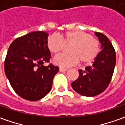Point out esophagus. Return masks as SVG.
Listing matches in <instances>:
<instances>
[{
	"label": "esophagus",
	"instance_id": "34e87169",
	"mask_svg": "<svg viewBox=\"0 0 125 125\" xmlns=\"http://www.w3.org/2000/svg\"><path fill=\"white\" fill-rule=\"evenodd\" d=\"M67 69H65V68H62V67H60V69H59V72H66L67 71Z\"/></svg>",
	"mask_w": 125,
	"mask_h": 125
}]
</instances>
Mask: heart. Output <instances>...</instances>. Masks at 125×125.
Listing matches in <instances>:
<instances>
[{
	"label": "heart",
	"instance_id": "heart-1",
	"mask_svg": "<svg viewBox=\"0 0 125 125\" xmlns=\"http://www.w3.org/2000/svg\"><path fill=\"white\" fill-rule=\"evenodd\" d=\"M64 44H70V53L55 56L53 62L60 67H67L76 65L79 60L81 63H88L97 57L99 51V42L91 35L81 31H71L62 33L60 37L52 35L47 40V48L56 54L62 51Z\"/></svg>",
	"mask_w": 125,
	"mask_h": 125
}]
</instances>
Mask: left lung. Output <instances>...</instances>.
Wrapping results in <instances>:
<instances>
[{
	"instance_id": "obj_1",
	"label": "left lung",
	"mask_w": 125,
	"mask_h": 125,
	"mask_svg": "<svg viewBox=\"0 0 125 125\" xmlns=\"http://www.w3.org/2000/svg\"><path fill=\"white\" fill-rule=\"evenodd\" d=\"M101 44V51L91 66L79 70V78L71 85L82 96L94 97L104 92L108 87L116 63V55L111 42L106 35L95 32Z\"/></svg>"
}]
</instances>
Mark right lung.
<instances>
[{"label":"right lung","mask_w":125,"mask_h":125,"mask_svg":"<svg viewBox=\"0 0 125 125\" xmlns=\"http://www.w3.org/2000/svg\"><path fill=\"white\" fill-rule=\"evenodd\" d=\"M49 34L44 31L29 32L10 44L5 60V72L10 83L22 98L37 101L50 92L59 68L50 64L47 48Z\"/></svg>","instance_id":"1"}]
</instances>
